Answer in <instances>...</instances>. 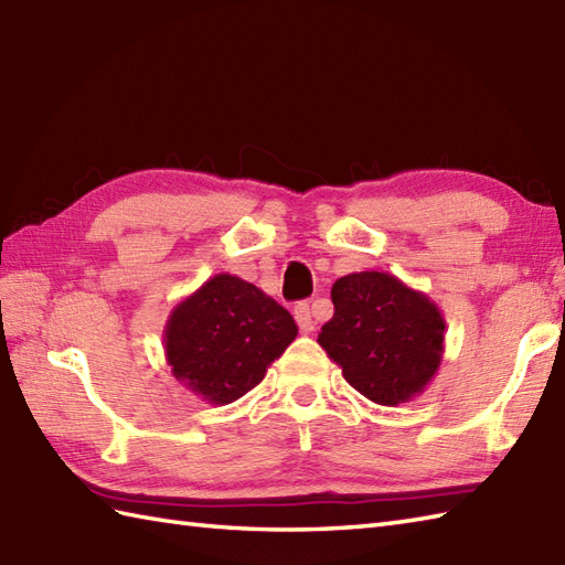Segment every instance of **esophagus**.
<instances>
[{"label":"esophagus","instance_id":"obj_1","mask_svg":"<svg viewBox=\"0 0 565 565\" xmlns=\"http://www.w3.org/2000/svg\"><path fill=\"white\" fill-rule=\"evenodd\" d=\"M294 316H296V322H298V328H301V332H313L316 330L313 313H310V306L306 301L294 308Z\"/></svg>","mask_w":565,"mask_h":565}]
</instances>
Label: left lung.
I'll use <instances>...</instances> for the list:
<instances>
[{
    "instance_id": "1",
    "label": "left lung",
    "mask_w": 565,
    "mask_h": 565,
    "mask_svg": "<svg viewBox=\"0 0 565 565\" xmlns=\"http://www.w3.org/2000/svg\"><path fill=\"white\" fill-rule=\"evenodd\" d=\"M334 316L318 344L371 403L413 401L435 379L444 354L441 310L388 271H354L332 284Z\"/></svg>"
}]
</instances>
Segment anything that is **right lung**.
I'll return each instance as SVG.
<instances>
[{
    "mask_svg": "<svg viewBox=\"0 0 565 565\" xmlns=\"http://www.w3.org/2000/svg\"><path fill=\"white\" fill-rule=\"evenodd\" d=\"M298 334L289 310L235 274H215L164 326V356L177 381L211 405L243 398Z\"/></svg>",
    "mask_w": 565,
    "mask_h": 565,
    "instance_id": "obj_1",
    "label": "right lung"
}]
</instances>
